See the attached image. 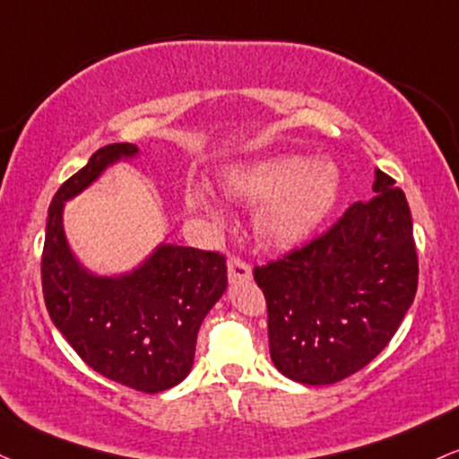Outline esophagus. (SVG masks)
Instances as JSON below:
<instances>
[{
    "mask_svg": "<svg viewBox=\"0 0 459 459\" xmlns=\"http://www.w3.org/2000/svg\"><path fill=\"white\" fill-rule=\"evenodd\" d=\"M228 274H230V281L231 282H242V281H248L253 276V270L251 265H248L245 259L240 257H230L228 262Z\"/></svg>",
    "mask_w": 459,
    "mask_h": 459,
    "instance_id": "34e87169",
    "label": "esophagus"
}]
</instances>
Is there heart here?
Returning <instances> with one entry per match:
<instances>
[{"label":"heart","instance_id":"1","mask_svg":"<svg viewBox=\"0 0 459 459\" xmlns=\"http://www.w3.org/2000/svg\"><path fill=\"white\" fill-rule=\"evenodd\" d=\"M223 189L234 200L257 206L259 238L285 248L308 238L333 211L341 194V172L330 161L274 155L228 169ZM186 200L212 221L223 219V202L208 185H191Z\"/></svg>","mask_w":459,"mask_h":459}]
</instances>
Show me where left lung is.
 Masks as SVG:
<instances>
[{"label":"left lung","instance_id":"8db88e82","mask_svg":"<svg viewBox=\"0 0 459 459\" xmlns=\"http://www.w3.org/2000/svg\"><path fill=\"white\" fill-rule=\"evenodd\" d=\"M375 195L253 276L268 307L270 358L307 385L342 381L387 347L420 279L404 191L377 169Z\"/></svg>","mask_w":459,"mask_h":459}]
</instances>
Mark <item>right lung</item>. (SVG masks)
<instances>
[{"label": "right lung", "mask_w": 459, "mask_h": 459, "mask_svg": "<svg viewBox=\"0 0 459 459\" xmlns=\"http://www.w3.org/2000/svg\"><path fill=\"white\" fill-rule=\"evenodd\" d=\"M135 152L129 143L101 146L59 186L48 206L42 291L55 327L84 364L135 392L157 394L189 375L197 330L228 287V265L219 251L174 245L115 279L89 274L74 259L61 225L64 202Z\"/></svg>", "instance_id": "add662e5"}]
</instances>
